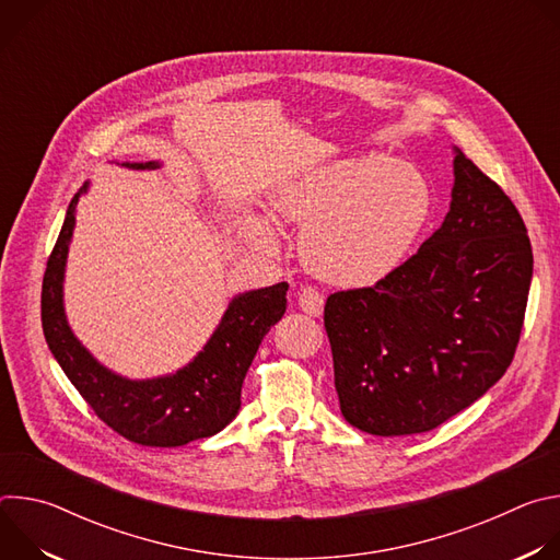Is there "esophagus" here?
I'll return each mask as SVG.
<instances>
[{
  "label": "esophagus",
  "instance_id": "34e87169",
  "mask_svg": "<svg viewBox=\"0 0 560 560\" xmlns=\"http://www.w3.org/2000/svg\"><path fill=\"white\" fill-rule=\"evenodd\" d=\"M324 294L316 292L314 288H303L299 292V307L310 316H322L324 314Z\"/></svg>",
  "mask_w": 560,
  "mask_h": 560
}]
</instances>
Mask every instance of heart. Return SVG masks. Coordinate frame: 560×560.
Masks as SVG:
<instances>
[{"instance_id": "heart-1", "label": "heart", "mask_w": 560, "mask_h": 560, "mask_svg": "<svg viewBox=\"0 0 560 560\" xmlns=\"http://www.w3.org/2000/svg\"><path fill=\"white\" fill-rule=\"evenodd\" d=\"M432 208L428 179L383 154L339 159L283 186L272 199L279 221L303 228L305 268L339 288H365L406 259ZM261 246H275L270 225L248 219Z\"/></svg>"}]
</instances>
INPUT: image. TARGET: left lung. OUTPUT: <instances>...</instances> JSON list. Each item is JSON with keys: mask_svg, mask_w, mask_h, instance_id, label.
I'll list each match as a JSON object with an SVG mask.
<instances>
[{"mask_svg": "<svg viewBox=\"0 0 560 560\" xmlns=\"http://www.w3.org/2000/svg\"><path fill=\"white\" fill-rule=\"evenodd\" d=\"M532 270L516 206L454 148L441 228L372 288L326 301L346 421L374 436H406L478 401L514 359Z\"/></svg>", "mask_w": 560, "mask_h": 560, "instance_id": "1", "label": "left lung"}]
</instances>
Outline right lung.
Returning <instances> with one entry per match:
<instances>
[{
  "label": "right lung",
  "mask_w": 560,
  "mask_h": 560,
  "mask_svg": "<svg viewBox=\"0 0 560 560\" xmlns=\"http://www.w3.org/2000/svg\"><path fill=\"white\" fill-rule=\"evenodd\" d=\"M124 166L154 171L162 164ZM72 197L42 285V328L46 343L95 415L124 439L148 447H177L221 432L242 408L246 372L268 330L285 312L288 283L232 296L212 337L197 357L173 374L126 378L102 365L74 337L63 310V275L79 197Z\"/></svg>",
  "instance_id": "obj_1"
}]
</instances>
